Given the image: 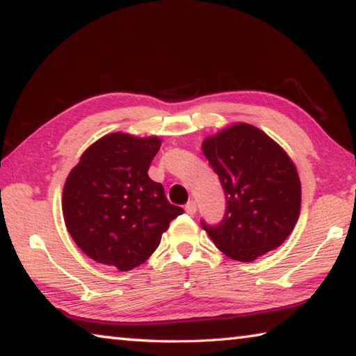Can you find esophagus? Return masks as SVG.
Listing matches in <instances>:
<instances>
[{
    "mask_svg": "<svg viewBox=\"0 0 356 356\" xmlns=\"http://www.w3.org/2000/svg\"><path fill=\"white\" fill-rule=\"evenodd\" d=\"M185 212L188 215H195L196 213V202L195 201H188L185 204Z\"/></svg>",
    "mask_w": 356,
    "mask_h": 356,
    "instance_id": "esophagus-1",
    "label": "esophagus"
}]
</instances>
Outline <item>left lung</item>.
<instances>
[{
	"label": "left lung",
	"mask_w": 356,
	"mask_h": 356,
	"mask_svg": "<svg viewBox=\"0 0 356 356\" xmlns=\"http://www.w3.org/2000/svg\"><path fill=\"white\" fill-rule=\"evenodd\" d=\"M202 152L218 174L226 197L220 222L201 220L213 243L242 262L278 248L300 215V179L289 155L250 124L232 125L207 138Z\"/></svg>",
	"instance_id": "1"
}]
</instances>
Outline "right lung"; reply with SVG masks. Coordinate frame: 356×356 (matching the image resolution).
Listing matches in <instances>:
<instances>
[{
    "instance_id": "add662e5",
    "label": "right lung",
    "mask_w": 356,
    "mask_h": 356,
    "mask_svg": "<svg viewBox=\"0 0 356 356\" xmlns=\"http://www.w3.org/2000/svg\"><path fill=\"white\" fill-rule=\"evenodd\" d=\"M160 146L156 136L111 134L94 143L70 171L63 191L64 221L95 262L120 272L138 267L184 213L147 174Z\"/></svg>"
}]
</instances>
